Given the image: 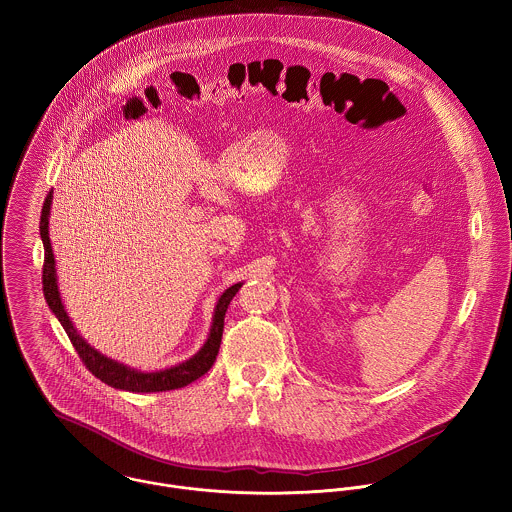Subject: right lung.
<instances>
[{"instance_id":"1","label":"right lung","mask_w":512,"mask_h":512,"mask_svg":"<svg viewBox=\"0 0 512 512\" xmlns=\"http://www.w3.org/2000/svg\"><path fill=\"white\" fill-rule=\"evenodd\" d=\"M51 199H53V191L47 195V199L43 203L41 222H39L41 240H43V248H45L43 293H45V299H47L51 311L61 321L63 329L67 331V335H69V339H71L78 357L82 359V363L86 365V368L96 378H100L104 384H108L112 388L128 390V392H165V390H175V388H183V386L191 384L193 380H197L205 372H209V368L215 365L217 355H219L220 339H222V329H224V313L228 309L230 299L242 288V284H234V286H230L226 292L220 295L217 307H215L209 339L205 341L201 351L195 357H191L189 361L171 366V368L155 370V372H142V370L122 365L118 361H112V359L104 357L102 353H98L94 347H90L78 335V331L74 329L73 321L69 319V315L65 311V305H63L61 293H59V286H57L55 256H53L51 238H49V213H51V203H53Z\"/></svg>"}]
</instances>
